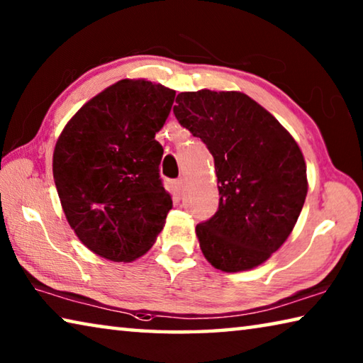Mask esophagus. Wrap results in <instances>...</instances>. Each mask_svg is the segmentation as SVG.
Wrapping results in <instances>:
<instances>
[{
    "instance_id": "1",
    "label": "esophagus",
    "mask_w": 363,
    "mask_h": 363,
    "mask_svg": "<svg viewBox=\"0 0 363 363\" xmlns=\"http://www.w3.org/2000/svg\"><path fill=\"white\" fill-rule=\"evenodd\" d=\"M174 184H176L177 194H182L184 189H186V179H184V177H179V179H176Z\"/></svg>"
}]
</instances>
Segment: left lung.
<instances>
[{"instance_id": "8db88e82", "label": "left lung", "mask_w": 363, "mask_h": 363, "mask_svg": "<svg viewBox=\"0 0 363 363\" xmlns=\"http://www.w3.org/2000/svg\"><path fill=\"white\" fill-rule=\"evenodd\" d=\"M173 112L214 158L219 206L195 229L205 257L224 272L259 266L284 245L303 210L307 177L296 140L237 91L181 93Z\"/></svg>"}]
</instances>
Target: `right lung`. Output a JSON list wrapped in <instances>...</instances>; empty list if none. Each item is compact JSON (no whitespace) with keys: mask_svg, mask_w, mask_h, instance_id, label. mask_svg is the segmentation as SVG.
<instances>
[{"mask_svg":"<svg viewBox=\"0 0 363 363\" xmlns=\"http://www.w3.org/2000/svg\"><path fill=\"white\" fill-rule=\"evenodd\" d=\"M176 93L121 79L78 110L57 139L52 174L65 218L93 253L130 262L149 250L173 200L155 140Z\"/></svg>","mask_w":363,"mask_h":363,"instance_id":"1","label":"right lung"}]
</instances>
